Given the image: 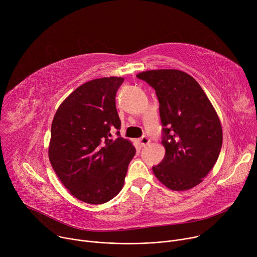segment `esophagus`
Segmentation results:
<instances>
[{
  "label": "esophagus",
  "mask_w": 257,
  "mask_h": 257,
  "mask_svg": "<svg viewBox=\"0 0 257 257\" xmlns=\"http://www.w3.org/2000/svg\"><path fill=\"white\" fill-rule=\"evenodd\" d=\"M139 144L141 145V146H146L148 145L150 142H151V139L148 137V136H142V137H140L139 138Z\"/></svg>",
  "instance_id": "obj_1"
}]
</instances>
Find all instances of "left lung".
<instances>
[{"label":"left lung","instance_id":"left-lung-1","mask_svg":"<svg viewBox=\"0 0 257 257\" xmlns=\"http://www.w3.org/2000/svg\"><path fill=\"white\" fill-rule=\"evenodd\" d=\"M160 102L164 160L154 174L171 190L184 191L202 182L212 169L223 144L222 125L198 82L175 69L141 72Z\"/></svg>","mask_w":257,"mask_h":257}]
</instances>
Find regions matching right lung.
<instances>
[{
  "mask_svg": "<svg viewBox=\"0 0 257 257\" xmlns=\"http://www.w3.org/2000/svg\"><path fill=\"white\" fill-rule=\"evenodd\" d=\"M123 81L103 77L82 84L61 103L52 123L51 165L69 192L86 203L107 202L121 191L136 153L119 132L116 93Z\"/></svg>",
  "mask_w": 257,
  "mask_h": 257,
  "instance_id": "obj_1",
  "label": "right lung"
}]
</instances>
